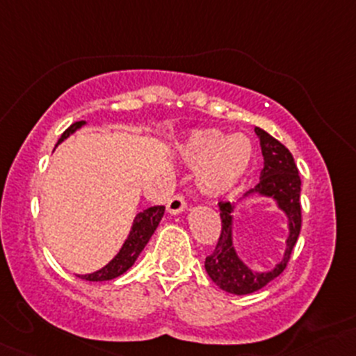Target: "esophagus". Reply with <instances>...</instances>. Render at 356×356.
<instances>
[{"label": "esophagus", "mask_w": 356, "mask_h": 356, "mask_svg": "<svg viewBox=\"0 0 356 356\" xmlns=\"http://www.w3.org/2000/svg\"><path fill=\"white\" fill-rule=\"evenodd\" d=\"M186 210V200H184V196H181V195H175L174 198H170L168 200V203H167V211L170 215H177V213H181V211H184Z\"/></svg>", "instance_id": "34e87169"}]
</instances>
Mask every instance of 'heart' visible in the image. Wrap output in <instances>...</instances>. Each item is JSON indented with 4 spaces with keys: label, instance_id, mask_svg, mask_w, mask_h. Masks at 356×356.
I'll use <instances>...</instances> for the list:
<instances>
[{
    "label": "heart",
    "instance_id": "heart-1",
    "mask_svg": "<svg viewBox=\"0 0 356 356\" xmlns=\"http://www.w3.org/2000/svg\"><path fill=\"white\" fill-rule=\"evenodd\" d=\"M181 155L198 168V186L207 196L231 191L253 161V146L243 134H222L217 129L196 131L182 143Z\"/></svg>",
    "mask_w": 356,
    "mask_h": 356
}]
</instances>
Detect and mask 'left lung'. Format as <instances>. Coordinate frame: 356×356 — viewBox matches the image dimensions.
<instances>
[{
	"mask_svg": "<svg viewBox=\"0 0 356 356\" xmlns=\"http://www.w3.org/2000/svg\"><path fill=\"white\" fill-rule=\"evenodd\" d=\"M260 139L261 155H264V170L260 174V182L253 189L246 191L238 203H218L222 218V231L217 246L204 260V268L211 281L222 291L231 294H250L261 289L268 282L284 272L288 265L291 251L298 241L301 229V179L294 158L282 143L272 138L264 129L254 127ZM251 195L274 199L276 206L289 218V238L283 260L270 271L261 273L250 269L238 258L234 246V210L235 204Z\"/></svg>",
	"mask_w": 356,
	"mask_h": 356,
	"instance_id": "obj_1",
	"label": "left lung"
}]
</instances>
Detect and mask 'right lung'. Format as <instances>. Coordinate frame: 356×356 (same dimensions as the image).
Segmentation results:
<instances>
[{"label": "right lung", "mask_w": 356, "mask_h": 356, "mask_svg": "<svg viewBox=\"0 0 356 356\" xmlns=\"http://www.w3.org/2000/svg\"><path fill=\"white\" fill-rule=\"evenodd\" d=\"M82 125H86L84 120L72 124L70 127L63 132L62 138L58 139L56 146H58L60 143L65 141L68 136L74 134V132L77 131V129H81ZM163 213H165V207H149L146 208V210L139 211V213L134 217L131 232H129L127 239H125L124 245H122L120 251H118V253L115 254V257L111 258L103 268L92 272V274L79 275V277L91 282H102V281H111V279L118 277V275H122L124 272H127L129 268L134 265V261L138 260V257L141 254V251L145 250V246L148 245L149 239H152L153 232L156 231Z\"/></svg>", "instance_id": "obj_1"}]
</instances>
